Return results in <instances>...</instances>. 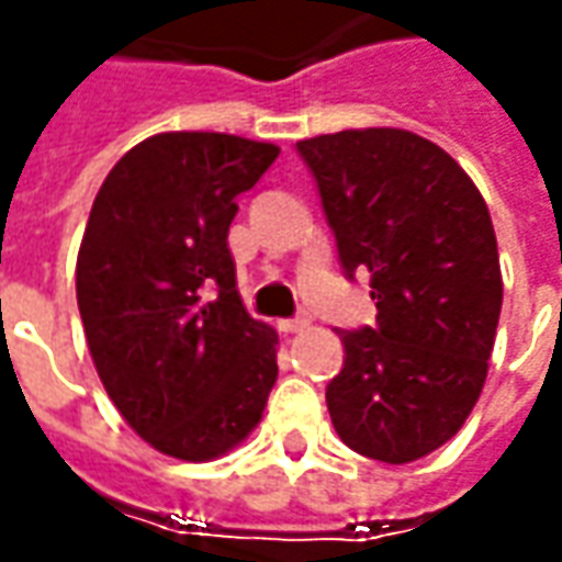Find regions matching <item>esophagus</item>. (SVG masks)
<instances>
[{"label": "esophagus", "instance_id": "34e87169", "mask_svg": "<svg viewBox=\"0 0 562 562\" xmlns=\"http://www.w3.org/2000/svg\"><path fill=\"white\" fill-rule=\"evenodd\" d=\"M310 328V318L306 315H296V318H281V331L296 335V331H306Z\"/></svg>", "mask_w": 562, "mask_h": 562}]
</instances>
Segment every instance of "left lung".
I'll return each mask as SVG.
<instances>
[{
  "mask_svg": "<svg viewBox=\"0 0 562 562\" xmlns=\"http://www.w3.org/2000/svg\"><path fill=\"white\" fill-rule=\"evenodd\" d=\"M347 278L369 274L375 325L337 331L325 400L347 447L413 463L447 443L485 387L504 303L487 205L441 146L397 127L296 143Z\"/></svg>",
  "mask_w": 562,
  "mask_h": 562,
  "instance_id": "8db88e82",
  "label": "left lung"
}]
</instances>
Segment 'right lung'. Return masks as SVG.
I'll list each match as a JSON object with an SVG mask.
<instances>
[{
    "mask_svg": "<svg viewBox=\"0 0 562 562\" xmlns=\"http://www.w3.org/2000/svg\"><path fill=\"white\" fill-rule=\"evenodd\" d=\"M274 143L175 131L124 153L99 187L77 252V310L127 425L203 463L262 419L278 335L244 310L227 227Z\"/></svg>",
    "mask_w": 562,
    "mask_h": 562,
    "instance_id": "obj_1",
    "label": "right lung"
}]
</instances>
